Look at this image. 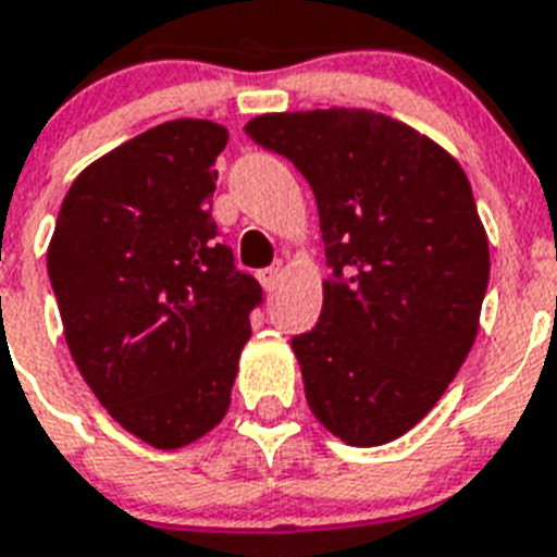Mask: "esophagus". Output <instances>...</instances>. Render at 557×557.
<instances>
[{
  "label": "esophagus",
  "mask_w": 557,
  "mask_h": 557,
  "mask_svg": "<svg viewBox=\"0 0 557 557\" xmlns=\"http://www.w3.org/2000/svg\"><path fill=\"white\" fill-rule=\"evenodd\" d=\"M259 282H261V287L268 289V293H273V289L278 287V282H282V268L261 270V273H259Z\"/></svg>",
  "instance_id": "esophagus-1"
}]
</instances>
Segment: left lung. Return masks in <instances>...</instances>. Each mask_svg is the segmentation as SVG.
Segmentation results:
<instances>
[{"instance_id": "obj_1", "label": "left lung", "mask_w": 557, "mask_h": 557, "mask_svg": "<svg viewBox=\"0 0 557 557\" xmlns=\"http://www.w3.org/2000/svg\"><path fill=\"white\" fill-rule=\"evenodd\" d=\"M256 145L296 164L319 205L330 278L293 338L312 416L352 447L433 410L478 333L490 245L461 164L375 110L264 113Z\"/></svg>"}]
</instances>
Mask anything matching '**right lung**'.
<instances>
[{"label":"right lung","mask_w":557,"mask_h":557,"mask_svg":"<svg viewBox=\"0 0 557 557\" xmlns=\"http://www.w3.org/2000/svg\"><path fill=\"white\" fill-rule=\"evenodd\" d=\"M227 131L150 127L85 168L59 210L48 275L82 379L156 449L187 447L230 407L261 287L219 245L210 207Z\"/></svg>","instance_id":"obj_1"}]
</instances>
